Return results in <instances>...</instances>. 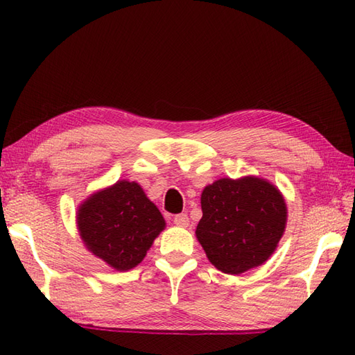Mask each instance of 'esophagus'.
I'll use <instances>...</instances> for the list:
<instances>
[{
  "instance_id": "obj_1",
  "label": "esophagus",
  "mask_w": 355,
  "mask_h": 355,
  "mask_svg": "<svg viewBox=\"0 0 355 355\" xmlns=\"http://www.w3.org/2000/svg\"><path fill=\"white\" fill-rule=\"evenodd\" d=\"M173 224L178 225V227H187V225H189V216L186 214L175 215V218H173Z\"/></svg>"
}]
</instances>
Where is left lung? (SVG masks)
Segmentation results:
<instances>
[{"label":"left lung","instance_id":"8db88e82","mask_svg":"<svg viewBox=\"0 0 355 355\" xmlns=\"http://www.w3.org/2000/svg\"><path fill=\"white\" fill-rule=\"evenodd\" d=\"M202 216L195 230L209 262L227 275L262 266L281 241L288 210L268 180L220 178L201 192Z\"/></svg>","mask_w":355,"mask_h":355}]
</instances>
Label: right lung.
Wrapping results in <instances>:
<instances>
[{"label":"right lung","mask_w":355,"mask_h":355,"mask_svg":"<svg viewBox=\"0 0 355 355\" xmlns=\"http://www.w3.org/2000/svg\"><path fill=\"white\" fill-rule=\"evenodd\" d=\"M76 224L87 250L117 271L137 267L166 227L160 210L141 186L128 180L82 201Z\"/></svg>","instance_id":"right-lung-1"}]
</instances>
